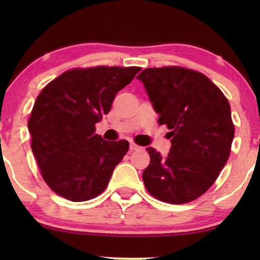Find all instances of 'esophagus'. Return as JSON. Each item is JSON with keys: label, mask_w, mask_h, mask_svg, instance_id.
<instances>
[{"label": "esophagus", "mask_w": 260, "mask_h": 260, "mask_svg": "<svg viewBox=\"0 0 260 260\" xmlns=\"http://www.w3.org/2000/svg\"><path fill=\"white\" fill-rule=\"evenodd\" d=\"M129 149H131V150H138V149H140V147H139V145H137L136 144V143H131V145H129Z\"/></svg>", "instance_id": "obj_1"}]
</instances>
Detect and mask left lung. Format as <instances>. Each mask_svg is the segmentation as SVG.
Here are the masks:
<instances>
[{
	"label": "left lung",
	"instance_id": "1",
	"mask_svg": "<svg viewBox=\"0 0 260 260\" xmlns=\"http://www.w3.org/2000/svg\"><path fill=\"white\" fill-rule=\"evenodd\" d=\"M137 78L171 139L165 157L147 148L150 164L143 172L145 188L171 204L194 201L213 186L228 162L235 136L229 101L207 76L188 68H147Z\"/></svg>",
	"mask_w": 260,
	"mask_h": 260
}]
</instances>
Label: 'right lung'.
<instances>
[{
    "mask_svg": "<svg viewBox=\"0 0 260 260\" xmlns=\"http://www.w3.org/2000/svg\"><path fill=\"white\" fill-rule=\"evenodd\" d=\"M139 71L105 66L74 68L38 95L28 121L31 150L44 181L56 194L85 202L105 190L129 143L104 140L95 134V123L109 113L116 94Z\"/></svg>",
    "mask_w": 260,
    "mask_h": 260,
    "instance_id": "add662e5",
    "label": "right lung"
}]
</instances>
